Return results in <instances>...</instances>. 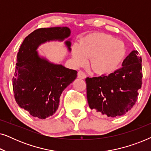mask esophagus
I'll list each match as a JSON object with an SVG mask.
<instances>
[{"instance_id":"1","label":"esophagus","mask_w":151,"mask_h":151,"mask_svg":"<svg viewBox=\"0 0 151 151\" xmlns=\"http://www.w3.org/2000/svg\"><path fill=\"white\" fill-rule=\"evenodd\" d=\"M78 78H80V79H85L86 78V76L83 71H79L78 73Z\"/></svg>"}]
</instances>
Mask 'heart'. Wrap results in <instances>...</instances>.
Returning a JSON list of instances; mask_svg holds the SVG:
<instances>
[{"label": "heart", "mask_w": 151, "mask_h": 151, "mask_svg": "<svg viewBox=\"0 0 151 151\" xmlns=\"http://www.w3.org/2000/svg\"><path fill=\"white\" fill-rule=\"evenodd\" d=\"M127 55L122 41L110 34L93 32L80 39L79 46H74L72 55L76 65H83L89 59L88 68L96 75L105 76L119 69Z\"/></svg>", "instance_id": "b5f03b06"}]
</instances>
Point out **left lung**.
I'll return each instance as SVG.
<instances>
[{"mask_svg":"<svg viewBox=\"0 0 151 151\" xmlns=\"http://www.w3.org/2000/svg\"><path fill=\"white\" fill-rule=\"evenodd\" d=\"M86 83L91 109L111 117L124 115L135 104L142 86V58L132 51L121 69L109 76L86 78Z\"/></svg>","mask_w":151,"mask_h":151,"instance_id":"left-lung-1","label":"left lung"}]
</instances>
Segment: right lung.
I'll return each instance as SVG.
<instances>
[{
	"label": "right lung",
	"mask_w": 151,
	"mask_h": 151,
	"mask_svg": "<svg viewBox=\"0 0 151 151\" xmlns=\"http://www.w3.org/2000/svg\"><path fill=\"white\" fill-rule=\"evenodd\" d=\"M71 32L67 27L38 29L24 38L18 50L12 80L14 97L18 106L33 117L46 119L54 114L62 93L77 78V71L51 63L37 51L47 42L65 41L71 52Z\"/></svg>",
	"instance_id": "obj_1"
}]
</instances>
